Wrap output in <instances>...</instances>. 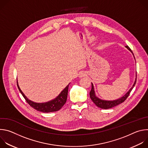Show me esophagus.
Segmentation results:
<instances>
[{
	"label": "esophagus",
	"mask_w": 148,
	"mask_h": 148,
	"mask_svg": "<svg viewBox=\"0 0 148 148\" xmlns=\"http://www.w3.org/2000/svg\"><path fill=\"white\" fill-rule=\"evenodd\" d=\"M86 75V73L85 71H81L79 73V77H83L84 76Z\"/></svg>",
	"instance_id": "obj_1"
}]
</instances>
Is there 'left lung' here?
<instances>
[{
	"label": "left lung",
	"instance_id": "left-lung-1",
	"mask_svg": "<svg viewBox=\"0 0 148 148\" xmlns=\"http://www.w3.org/2000/svg\"><path fill=\"white\" fill-rule=\"evenodd\" d=\"M126 48H127L130 51L132 52V53L133 54L132 50H131V49L128 46H125ZM134 55V54H133ZM135 58V57H134ZM136 82V78H135V82L134 83L133 86L132 87V88L127 92L125 95H123L122 97L116 99V100H114V101H106V100H102L101 99H99V98H98L97 97H96L95 94V91H94V86H93V84L91 83V90L90 92V98L91 99V100L93 101V102L97 105V106L100 108L102 109H109V108H111L112 107H114L116 105L123 102L126 98H128V97L130 95L131 91H132V90L133 89V88L134 87L135 84Z\"/></svg>",
	"mask_w": 148,
	"mask_h": 148
}]
</instances>
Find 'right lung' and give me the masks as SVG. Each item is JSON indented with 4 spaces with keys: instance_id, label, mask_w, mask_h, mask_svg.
Instances as JSON below:
<instances>
[{
    "instance_id": "1",
    "label": "right lung",
    "mask_w": 148,
    "mask_h": 148,
    "mask_svg": "<svg viewBox=\"0 0 148 148\" xmlns=\"http://www.w3.org/2000/svg\"><path fill=\"white\" fill-rule=\"evenodd\" d=\"M17 85L20 91V93L22 94L24 98L26 99L27 102L30 105V107L33 108L34 109L38 111H40L42 112H56L60 110L63 105H64L67 101V95H68V90H69V85L63 90L61 93L54 99L44 103H36L29 100L23 94V92L20 90L18 82L17 81Z\"/></svg>"
}]
</instances>
